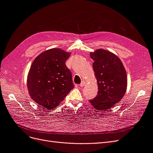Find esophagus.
<instances>
[{
    "label": "esophagus",
    "instance_id": "esophagus-1",
    "mask_svg": "<svg viewBox=\"0 0 153 153\" xmlns=\"http://www.w3.org/2000/svg\"><path fill=\"white\" fill-rule=\"evenodd\" d=\"M85 85V82H82L81 84H80V87H84Z\"/></svg>",
    "mask_w": 153,
    "mask_h": 153
}]
</instances>
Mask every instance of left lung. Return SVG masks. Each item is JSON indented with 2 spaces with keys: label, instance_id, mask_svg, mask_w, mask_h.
I'll list each match as a JSON object with an SVG mask.
<instances>
[{
  "label": "left lung",
  "instance_id": "1",
  "mask_svg": "<svg viewBox=\"0 0 153 153\" xmlns=\"http://www.w3.org/2000/svg\"><path fill=\"white\" fill-rule=\"evenodd\" d=\"M98 85V94L90 100L96 110L108 111L121 100L127 88V75L120 59L103 49L90 53Z\"/></svg>",
  "mask_w": 153,
  "mask_h": 153
}]
</instances>
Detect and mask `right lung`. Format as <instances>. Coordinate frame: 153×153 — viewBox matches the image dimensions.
<instances>
[{
  "label": "right lung",
  "instance_id": "obj_1",
  "mask_svg": "<svg viewBox=\"0 0 153 153\" xmlns=\"http://www.w3.org/2000/svg\"><path fill=\"white\" fill-rule=\"evenodd\" d=\"M70 53L52 48L40 53L27 76L30 96L46 110L54 109L74 87L72 75L66 65Z\"/></svg>",
  "mask_w": 153,
  "mask_h": 153
}]
</instances>
